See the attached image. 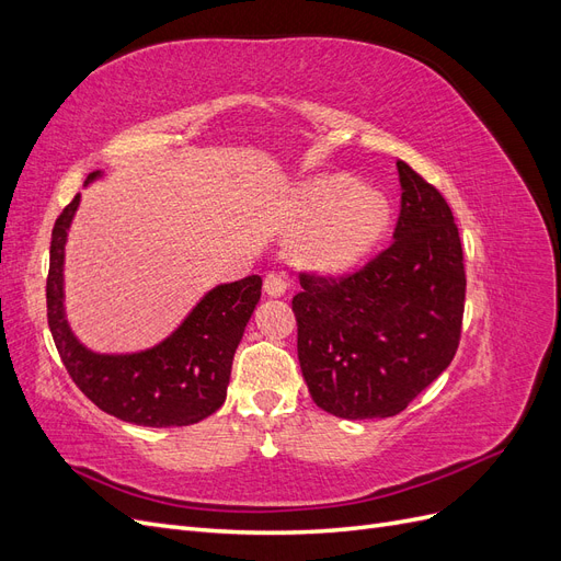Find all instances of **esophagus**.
I'll return each instance as SVG.
<instances>
[{
	"instance_id": "esophagus-1",
	"label": "esophagus",
	"mask_w": 561,
	"mask_h": 561,
	"mask_svg": "<svg viewBox=\"0 0 561 561\" xmlns=\"http://www.w3.org/2000/svg\"><path fill=\"white\" fill-rule=\"evenodd\" d=\"M287 290V278L280 274V271H268L264 276V293L268 297H280Z\"/></svg>"
}]
</instances>
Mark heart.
Wrapping results in <instances>:
<instances>
[{"label":"heart","mask_w":561,"mask_h":561,"mask_svg":"<svg viewBox=\"0 0 561 561\" xmlns=\"http://www.w3.org/2000/svg\"><path fill=\"white\" fill-rule=\"evenodd\" d=\"M307 201L320 225L304 248V260L316 268L342 271L353 266L388 231V198L375 190H360V182L348 175L316 182Z\"/></svg>","instance_id":"b5f03b06"}]
</instances>
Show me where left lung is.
Instances as JSON below:
<instances>
[{"mask_svg": "<svg viewBox=\"0 0 561 561\" xmlns=\"http://www.w3.org/2000/svg\"><path fill=\"white\" fill-rule=\"evenodd\" d=\"M393 243L344 276L301 271L297 355L313 402L339 419L400 414L454 360L466 266L445 196L410 163Z\"/></svg>", "mask_w": 561, "mask_h": 561, "instance_id": "1", "label": "left lung"}]
</instances>
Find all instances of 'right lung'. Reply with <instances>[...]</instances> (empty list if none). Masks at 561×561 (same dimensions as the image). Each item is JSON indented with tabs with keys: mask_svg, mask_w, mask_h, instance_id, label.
Segmentation results:
<instances>
[{
	"mask_svg": "<svg viewBox=\"0 0 561 561\" xmlns=\"http://www.w3.org/2000/svg\"><path fill=\"white\" fill-rule=\"evenodd\" d=\"M98 175L91 173L89 182ZM77 206L79 194L56 219L46 278L48 328L65 369L100 410L135 426H192L210 416L225 404L233 353L260 301L262 278L213 287L154 348L128 355L93 353L79 344L62 307L65 241Z\"/></svg>",
	"mask_w": 561,
	"mask_h": 561,
	"instance_id": "add662e5",
	"label": "right lung"
}]
</instances>
